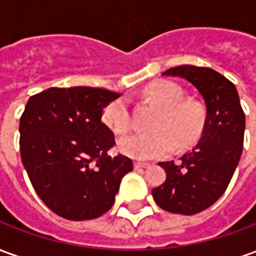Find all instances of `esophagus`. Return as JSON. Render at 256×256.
I'll use <instances>...</instances> for the list:
<instances>
[{
  "label": "esophagus",
  "mask_w": 256,
  "mask_h": 256,
  "mask_svg": "<svg viewBox=\"0 0 256 256\" xmlns=\"http://www.w3.org/2000/svg\"><path fill=\"white\" fill-rule=\"evenodd\" d=\"M150 166V163H145V162H136V163H134V167H136V168H148Z\"/></svg>",
  "instance_id": "obj_1"
}]
</instances>
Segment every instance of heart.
I'll list each match as a JSON object with an SVG mask.
<instances>
[{"mask_svg": "<svg viewBox=\"0 0 256 256\" xmlns=\"http://www.w3.org/2000/svg\"><path fill=\"white\" fill-rule=\"evenodd\" d=\"M145 96L162 108L152 133H133L119 140L118 146L124 155L145 160L170 154L176 142L186 146L198 140L203 126V112L190 101H182L184 94L177 84L158 80L146 86ZM102 120L114 133L123 134L132 128L130 104L126 97L111 101L102 112Z\"/></svg>", "mask_w": 256, "mask_h": 256, "instance_id": "obj_1", "label": "heart"}]
</instances>
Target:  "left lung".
I'll use <instances>...</instances> for the list:
<instances>
[{
  "mask_svg": "<svg viewBox=\"0 0 256 256\" xmlns=\"http://www.w3.org/2000/svg\"><path fill=\"white\" fill-rule=\"evenodd\" d=\"M162 75L186 79L198 90L206 120L198 142L181 160L159 163L167 177L152 189V196L168 212L198 214L212 206L230 182L242 152L246 115L236 86L211 68L178 66Z\"/></svg>",
  "mask_w": 256,
  "mask_h": 256,
  "instance_id": "8db88e82",
  "label": "left lung"
}]
</instances>
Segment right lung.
I'll return each instance as SVG.
<instances>
[{"mask_svg": "<svg viewBox=\"0 0 256 256\" xmlns=\"http://www.w3.org/2000/svg\"><path fill=\"white\" fill-rule=\"evenodd\" d=\"M119 93L98 88H49L31 96L20 118V155L36 194L70 220L98 218L111 208L128 156L108 155L115 136L102 111Z\"/></svg>", "mask_w": 256, "mask_h": 256, "instance_id": "obj_1", "label": "right lung"}]
</instances>
